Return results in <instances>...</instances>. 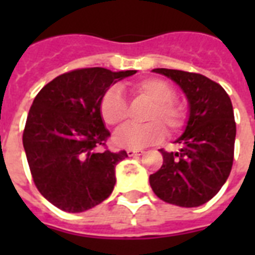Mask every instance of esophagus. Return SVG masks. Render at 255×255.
I'll return each mask as SVG.
<instances>
[{
    "instance_id": "1",
    "label": "esophagus",
    "mask_w": 255,
    "mask_h": 255,
    "mask_svg": "<svg viewBox=\"0 0 255 255\" xmlns=\"http://www.w3.org/2000/svg\"><path fill=\"white\" fill-rule=\"evenodd\" d=\"M141 153H143V149H127V155L129 157H132V156H139Z\"/></svg>"
}]
</instances>
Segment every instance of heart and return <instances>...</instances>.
Here are the masks:
<instances>
[{
  "label": "heart",
  "instance_id": "heart-1",
  "mask_svg": "<svg viewBox=\"0 0 255 255\" xmlns=\"http://www.w3.org/2000/svg\"><path fill=\"white\" fill-rule=\"evenodd\" d=\"M136 99L147 100L151 107L145 112L144 126H127L115 135L119 147L137 149L155 144L164 137V127L176 133L185 127L188 108L181 100L176 99V90L169 82L160 78H148L128 87ZM100 116L110 127H120L128 119V104L118 88L104 92L100 99Z\"/></svg>",
  "mask_w": 255,
  "mask_h": 255
}]
</instances>
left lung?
Returning a JSON list of instances; mask_svg holds the SVG:
<instances>
[{"label": "left lung", "instance_id": "obj_1", "mask_svg": "<svg viewBox=\"0 0 255 255\" xmlns=\"http://www.w3.org/2000/svg\"><path fill=\"white\" fill-rule=\"evenodd\" d=\"M174 81L189 102V120L176 143L178 152L159 149L163 165L149 176L160 200L194 208L213 198L233 167L236 122L232 100L221 86L197 73L155 69Z\"/></svg>", "mask_w": 255, "mask_h": 255}]
</instances>
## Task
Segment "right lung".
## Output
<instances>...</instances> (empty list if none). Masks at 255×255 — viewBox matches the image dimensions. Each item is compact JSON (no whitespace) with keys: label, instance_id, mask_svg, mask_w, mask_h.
I'll list each match as a JSON object with an SVG mask.
<instances>
[{"label":"right lung","instance_id":"1","mask_svg":"<svg viewBox=\"0 0 255 255\" xmlns=\"http://www.w3.org/2000/svg\"><path fill=\"white\" fill-rule=\"evenodd\" d=\"M135 73L77 69L49 82L35 96L22 143L34 184L54 206L79 213L112 193L116 164L127 152L107 149L111 135L100 116V99L112 83Z\"/></svg>","mask_w":255,"mask_h":255}]
</instances>
